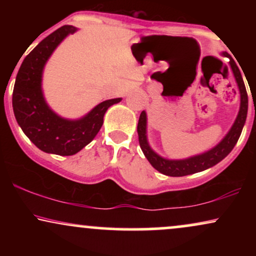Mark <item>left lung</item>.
Wrapping results in <instances>:
<instances>
[{"instance_id":"8db88e82","label":"left lung","mask_w":256,"mask_h":256,"mask_svg":"<svg viewBox=\"0 0 256 256\" xmlns=\"http://www.w3.org/2000/svg\"><path fill=\"white\" fill-rule=\"evenodd\" d=\"M228 55V54H225ZM230 58V56H228ZM230 62L232 71H234V78H236L237 84H238L240 92V113L237 116L236 122L232 125L230 132L226 134V137L218 146H214L210 152H204V154L198 155L190 158H185V160H166V158L158 156L156 152H154L149 146L148 142H146V116L144 112H142L140 116V120H138L137 132H138V140H140V149H142L143 154L148 158L149 162L155 170L162 174L171 176V177H183V176L192 174V173L204 171V170L210 168L216 164L220 162L222 158L228 156L230 152L236 146L237 140L240 136L243 126H244L246 119V112H248V94H246L244 82H243L242 76L238 67L236 64L232 61L230 58Z\"/></svg>"}]
</instances>
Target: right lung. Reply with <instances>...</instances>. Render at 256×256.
<instances>
[{"label": "right lung", "instance_id": "right-lung-1", "mask_svg": "<svg viewBox=\"0 0 256 256\" xmlns=\"http://www.w3.org/2000/svg\"><path fill=\"white\" fill-rule=\"evenodd\" d=\"M77 28L64 25L49 34L22 61L13 90V110L18 124L37 148L68 156L89 144L104 124L106 110L122 98L107 100L80 120H66L52 113L44 101L40 80L48 58L58 44Z\"/></svg>", "mask_w": 256, "mask_h": 256}]
</instances>
